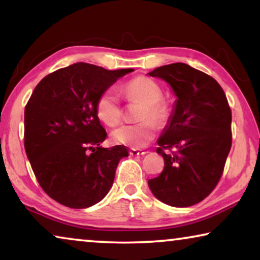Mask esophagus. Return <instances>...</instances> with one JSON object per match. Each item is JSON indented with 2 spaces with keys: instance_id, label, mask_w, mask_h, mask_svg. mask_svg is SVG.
<instances>
[{
  "instance_id": "obj_1",
  "label": "esophagus",
  "mask_w": 260,
  "mask_h": 260,
  "mask_svg": "<svg viewBox=\"0 0 260 260\" xmlns=\"http://www.w3.org/2000/svg\"><path fill=\"white\" fill-rule=\"evenodd\" d=\"M147 154V151L144 150H141V149H130V155L131 156H142V155H145Z\"/></svg>"
}]
</instances>
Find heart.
I'll use <instances>...</instances> for the list:
<instances>
[{
  "label": "heart",
  "instance_id": "heart-1",
  "mask_svg": "<svg viewBox=\"0 0 260 260\" xmlns=\"http://www.w3.org/2000/svg\"><path fill=\"white\" fill-rule=\"evenodd\" d=\"M127 101H140L143 103L138 119L143 122L133 125H122L113 130L112 141L116 144L127 145L133 148H143L155 136V126L151 122L161 125L168 117L167 105L161 101L162 90L154 80L147 77H137L126 83L122 88ZM97 116L103 123L115 126L122 119V106L119 99L112 90H108L99 95L95 105ZM151 120L149 121L148 119Z\"/></svg>",
  "mask_w": 260,
  "mask_h": 260
}]
</instances>
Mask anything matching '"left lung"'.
<instances>
[{
  "mask_svg": "<svg viewBox=\"0 0 260 260\" xmlns=\"http://www.w3.org/2000/svg\"><path fill=\"white\" fill-rule=\"evenodd\" d=\"M149 76L168 83L176 95L157 140L165 169L149 188L163 204L189 207L207 198L222 175L232 145L229 102L218 81L187 63L157 67Z\"/></svg>",
  "mask_w": 260,
  "mask_h": 260,
  "instance_id": "8db88e82",
  "label": "left lung"
}]
</instances>
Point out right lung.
<instances>
[{"label":"right lung","instance_id":"obj_1","mask_svg":"<svg viewBox=\"0 0 260 260\" xmlns=\"http://www.w3.org/2000/svg\"><path fill=\"white\" fill-rule=\"evenodd\" d=\"M134 69L73 63L46 76L24 109V149L48 197L70 208L91 207L111 189L124 145L103 148L95 111L103 92Z\"/></svg>","mask_w":260,"mask_h":260}]
</instances>
